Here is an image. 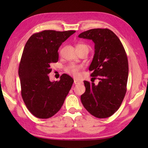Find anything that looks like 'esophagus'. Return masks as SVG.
Listing matches in <instances>:
<instances>
[{"instance_id": "esophagus-1", "label": "esophagus", "mask_w": 148, "mask_h": 148, "mask_svg": "<svg viewBox=\"0 0 148 148\" xmlns=\"http://www.w3.org/2000/svg\"><path fill=\"white\" fill-rule=\"evenodd\" d=\"M81 83V81H79V80L76 79H75L74 80V83L75 84H78V83Z\"/></svg>"}]
</instances>
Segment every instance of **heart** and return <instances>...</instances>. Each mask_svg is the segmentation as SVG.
<instances>
[{
	"mask_svg": "<svg viewBox=\"0 0 148 148\" xmlns=\"http://www.w3.org/2000/svg\"><path fill=\"white\" fill-rule=\"evenodd\" d=\"M80 46H86L85 45H83V44H79L77 45V47H80ZM81 69V66L80 65H75V64H70L67 65L65 68V71L67 72L68 74L72 75V76H77L79 75V72L80 69Z\"/></svg>",
	"mask_w": 148,
	"mask_h": 148,
	"instance_id": "b5f03b06",
	"label": "heart"
}]
</instances>
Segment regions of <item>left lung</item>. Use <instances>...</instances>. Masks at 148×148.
I'll return each instance as SVG.
<instances>
[{"instance_id":"obj_1","label":"left lung","mask_w":148,"mask_h":148,"mask_svg":"<svg viewBox=\"0 0 148 148\" xmlns=\"http://www.w3.org/2000/svg\"><path fill=\"white\" fill-rule=\"evenodd\" d=\"M78 37L95 43V54L89 70L93 71L91 76L99 79L97 85L84 81L86 90L81 96V102L95 117L108 118L120 107L127 92L126 52L117 36L108 29H91Z\"/></svg>"}]
</instances>
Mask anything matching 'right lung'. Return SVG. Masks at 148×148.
<instances>
[{
  "instance_id": "right-lung-1",
  "label": "right lung",
  "mask_w": 148,
  "mask_h": 148,
  "mask_svg": "<svg viewBox=\"0 0 148 148\" xmlns=\"http://www.w3.org/2000/svg\"><path fill=\"white\" fill-rule=\"evenodd\" d=\"M76 32L44 30L27 40L19 65L21 97L27 109L36 117L51 118L61 109L74 80L64 74L59 81L51 82L48 75L51 64L58 60L62 42Z\"/></svg>"
}]
</instances>
